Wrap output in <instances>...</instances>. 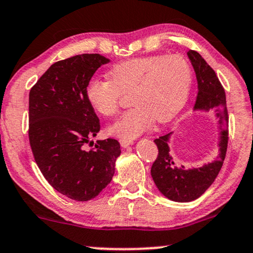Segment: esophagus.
I'll return each instance as SVG.
<instances>
[{
	"mask_svg": "<svg viewBox=\"0 0 253 253\" xmlns=\"http://www.w3.org/2000/svg\"><path fill=\"white\" fill-rule=\"evenodd\" d=\"M133 144H134V141H133V140H128V139H121L120 140V145L123 146L124 148L128 147V146L133 145Z\"/></svg>",
	"mask_w": 253,
	"mask_h": 253,
	"instance_id": "1",
	"label": "esophagus"
}]
</instances>
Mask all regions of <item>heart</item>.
<instances>
[{
    "instance_id": "1",
    "label": "heart",
    "mask_w": 253,
    "mask_h": 253,
    "mask_svg": "<svg viewBox=\"0 0 253 253\" xmlns=\"http://www.w3.org/2000/svg\"><path fill=\"white\" fill-rule=\"evenodd\" d=\"M109 79L87 81L84 96L102 117L117 113L121 93H130L133 107L108 127L109 134L133 139L151 128L154 120L166 123L187 102L192 87V69L180 55H151L119 62Z\"/></svg>"
}]
</instances>
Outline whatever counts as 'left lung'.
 <instances>
[{
  "label": "left lung",
  "mask_w": 253,
  "mask_h": 253,
  "mask_svg": "<svg viewBox=\"0 0 253 253\" xmlns=\"http://www.w3.org/2000/svg\"><path fill=\"white\" fill-rule=\"evenodd\" d=\"M187 56L192 63L198 82V94L193 111L206 113L214 111L218 120V157L200 167L185 169L184 165L176 166L169 153V140L173 132L154 140L159 153L152 165V178L161 194L176 203H188L198 199L213 184L223 166L229 141V117L224 88L213 69L199 53L188 50Z\"/></svg>",
  "instance_id": "8db88e82"
}]
</instances>
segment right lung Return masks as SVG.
<instances>
[{
	"mask_svg": "<svg viewBox=\"0 0 253 253\" xmlns=\"http://www.w3.org/2000/svg\"><path fill=\"white\" fill-rule=\"evenodd\" d=\"M109 62L100 54H81L57 61L29 93V141L40 171L57 192L78 202L93 199L111 182L120 144L97 140L99 118L84 96L87 81Z\"/></svg>",
	"mask_w": 253,
	"mask_h": 253,
	"instance_id": "add662e5",
	"label": "right lung"
}]
</instances>
